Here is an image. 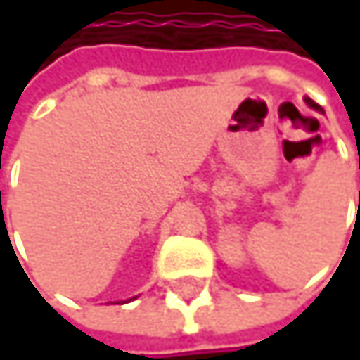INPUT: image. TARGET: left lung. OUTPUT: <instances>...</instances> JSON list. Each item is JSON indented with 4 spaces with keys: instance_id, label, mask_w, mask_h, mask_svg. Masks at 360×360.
Segmentation results:
<instances>
[{
    "instance_id": "obj_1",
    "label": "left lung",
    "mask_w": 360,
    "mask_h": 360,
    "mask_svg": "<svg viewBox=\"0 0 360 360\" xmlns=\"http://www.w3.org/2000/svg\"><path fill=\"white\" fill-rule=\"evenodd\" d=\"M307 104H309V106H311V108L321 110V106H319V104H315V102H313V100H311V98H307Z\"/></svg>"
}]
</instances>
